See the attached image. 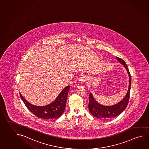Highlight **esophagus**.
<instances>
[{
    "label": "esophagus",
    "instance_id": "34e87169",
    "mask_svg": "<svg viewBox=\"0 0 149 149\" xmlns=\"http://www.w3.org/2000/svg\"><path fill=\"white\" fill-rule=\"evenodd\" d=\"M86 80H86V79L85 77H82L80 78L79 79V81H80L81 84H83V83L86 82Z\"/></svg>",
    "mask_w": 149,
    "mask_h": 149
}]
</instances>
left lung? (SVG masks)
Wrapping results in <instances>:
<instances>
[{
	"mask_svg": "<svg viewBox=\"0 0 149 149\" xmlns=\"http://www.w3.org/2000/svg\"><path fill=\"white\" fill-rule=\"evenodd\" d=\"M117 61H118L122 65L124 66L126 69L129 76V86L128 91L126 95L123 100L111 106H105L98 103L94 98L93 94L90 93L89 95V103L88 109L93 116L96 118L101 119L102 120H106L112 118L116 117L121 113L126 108L129 102V99L130 97V91L131 88V78L130 72L129 71L128 68L126 63L121 58L116 57Z\"/></svg>",
	"mask_w": 149,
	"mask_h": 149,
	"instance_id": "8db88e82",
	"label": "left lung"
}]
</instances>
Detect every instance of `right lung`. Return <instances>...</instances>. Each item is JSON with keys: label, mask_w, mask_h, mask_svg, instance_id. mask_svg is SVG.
Listing matches in <instances>:
<instances>
[{"label": "right lung", "mask_w": 149, "mask_h": 149, "mask_svg": "<svg viewBox=\"0 0 149 149\" xmlns=\"http://www.w3.org/2000/svg\"><path fill=\"white\" fill-rule=\"evenodd\" d=\"M70 86H68L61 91L55 100L45 106H36L30 103L21 94L20 97L24 103L30 111L40 118L49 119L59 118L63 113L66 105V101Z\"/></svg>", "instance_id": "add662e5"}]
</instances>
